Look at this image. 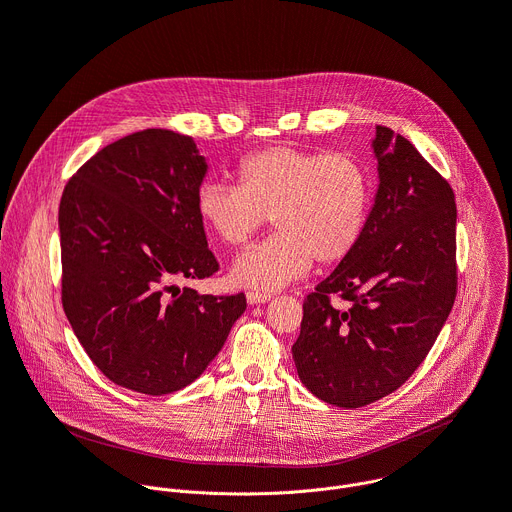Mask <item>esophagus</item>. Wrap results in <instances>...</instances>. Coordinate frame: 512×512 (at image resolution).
<instances>
[{"label": "esophagus", "instance_id": "obj_1", "mask_svg": "<svg viewBox=\"0 0 512 512\" xmlns=\"http://www.w3.org/2000/svg\"><path fill=\"white\" fill-rule=\"evenodd\" d=\"M273 296L269 294V291H257V289H251L247 291V302L249 304H263V302H269Z\"/></svg>", "mask_w": 512, "mask_h": 512}]
</instances>
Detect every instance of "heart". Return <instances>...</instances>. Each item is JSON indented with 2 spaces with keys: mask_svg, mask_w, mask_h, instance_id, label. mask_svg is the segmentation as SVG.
Masks as SVG:
<instances>
[{
  "mask_svg": "<svg viewBox=\"0 0 512 512\" xmlns=\"http://www.w3.org/2000/svg\"><path fill=\"white\" fill-rule=\"evenodd\" d=\"M371 208V176L348 152L271 145L245 156L237 186L206 182L196 196L204 227L243 247L271 216L277 233L233 265L235 283L273 291L300 279L314 259L340 263L356 247Z\"/></svg>",
  "mask_w": 512,
  "mask_h": 512,
  "instance_id": "1",
  "label": "heart"
}]
</instances>
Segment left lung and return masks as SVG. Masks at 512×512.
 I'll use <instances>...</instances> for the list:
<instances>
[{
    "label": "left lung",
    "instance_id": "left-lung-1",
    "mask_svg": "<svg viewBox=\"0 0 512 512\" xmlns=\"http://www.w3.org/2000/svg\"><path fill=\"white\" fill-rule=\"evenodd\" d=\"M373 148L379 190L367 225L304 300L291 346L302 383L346 409L383 399L417 371L458 294L452 186L385 125H377Z\"/></svg>",
    "mask_w": 512,
    "mask_h": 512
}]
</instances>
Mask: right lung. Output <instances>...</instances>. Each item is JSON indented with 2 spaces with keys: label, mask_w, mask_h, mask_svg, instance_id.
Masks as SVG:
<instances>
[{
  "label": "right lung",
  "mask_w": 512,
  "mask_h": 512,
  "mask_svg": "<svg viewBox=\"0 0 512 512\" xmlns=\"http://www.w3.org/2000/svg\"><path fill=\"white\" fill-rule=\"evenodd\" d=\"M204 174L192 137L143 129L105 145L60 198L64 314L95 367L135 393L198 379L247 308L243 291L176 285L218 271L196 210Z\"/></svg>",
  "instance_id": "obj_1"
}]
</instances>
